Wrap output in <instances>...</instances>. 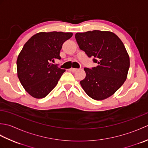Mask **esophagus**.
<instances>
[{"instance_id": "1", "label": "esophagus", "mask_w": 148, "mask_h": 148, "mask_svg": "<svg viewBox=\"0 0 148 148\" xmlns=\"http://www.w3.org/2000/svg\"><path fill=\"white\" fill-rule=\"evenodd\" d=\"M69 70H70V71H71V72H76V71H77V69H75V68H71V69H69Z\"/></svg>"}]
</instances>
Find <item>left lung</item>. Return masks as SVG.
Masks as SVG:
<instances>
[{
	"mask_svg": "<svg viewBox=\"0 0 148 148\" xmlns=\"http://www.w3.org/2000/svg\"><path fill=\"white\" fill-rule=\"evenodd\" d=\"M79 48L98 65L84 68L86 77L80 84L93 99L112 95L127 79L130 58L121 39L109 31L93 30L75 35Z\"/></svg>",
	"mask_w": 148,
	"mask_h": 148,
	"instance_id": "1",
	"label": "left lung"
}]
</instances>
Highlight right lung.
<instances>
[{"label": "right lung", "instance_id": "1", "mask_svg": "<svg viewBox=\"0 0 148 148\" xmlns=\"http://www.w3.org/2000/svg\"><path fill=\"white\" fill-rule=\"evenodd\" d=\"M72 35V32H39L25 44L17 58V74L31 96L42 99L58 84L65 70L51 62L61 58L63 44Z\"/></svg>", "mask_w": 148, "mask_h": 148}]
</instances>
